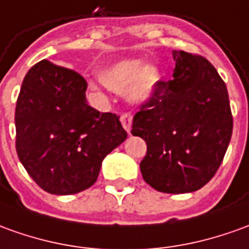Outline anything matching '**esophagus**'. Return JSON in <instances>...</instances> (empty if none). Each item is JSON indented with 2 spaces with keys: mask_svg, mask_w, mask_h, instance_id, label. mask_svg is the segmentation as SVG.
I'll use <instances>...</instances> for the list:
<instances>
[{
  "mask_svg": "<svg viewBox=\"0 0 249 249\" xmlns=\"http://www.w3.org/2000/svg\"><path fill=\"white\" fill-rule=\"evenodd\" d=\"M121 122L123 128H124L127 133H130V130H131V123H133V116L128 114V112H124V114L121 115Z\"/></svg>",
  "mask_w": 249,
  "mask_h": 249,
  "instance_id": "esophagus-1",
  "label": "esophagus"
}]
</instances>
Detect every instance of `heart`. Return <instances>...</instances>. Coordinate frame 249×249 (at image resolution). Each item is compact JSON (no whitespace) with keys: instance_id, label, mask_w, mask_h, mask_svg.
Masks as SVG:
<instances>
[{"instance_id":"1","label":"heart","mask_w":249,"mask_h":249,"mask_svg":"<svg viewBox=\"0 0 249 249\" xmlns=\"http://www.w3.org/2000/svg\"><path fill=\"white\" fill-rule=\"evenodd\" d=\"M100 80L115 92H130L134 99L145 100L154 92L160 81V73L140 59H126L103 70Z\"/></svg>"}]
</instances>
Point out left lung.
Here are the masks:
<instances>
[{"instance_id": "obj_1", "label": "left lung", "mask_w": 249, "mask_h": 249, "mask_svg": "<svg viewBox=\"0 0 249 249\" xmlns=\"http://www.w3.org/2000/svg\"><path fill=\"white\" fill-rule=\"evenodd\" d=\"M174 78L159 81L134 115L131 134L146 142L143 180L160 193L196 191L224 160L233 130L225 82L206 58L174 53Z\"/></svg>"}]
</instances>
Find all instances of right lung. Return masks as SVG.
I'll return each mask as SVG.
<instances>
[{"label":"right lung","instance_id":"add662e5","mask_svg":"<svg viewBox=\"0 0 249 249\" xmlns=\"http://www.w3.org/2000/svg\"><path fill=\"white\" fill-rule=\"evenodd\" d=\"M87 87L81 74L46 59L24 77L15 112L17 156L50 194L89 188L104 157L127 138L118 115L87 103Z\"/></svg>","mask_w":249,"mask_h":249}]
</instances>
